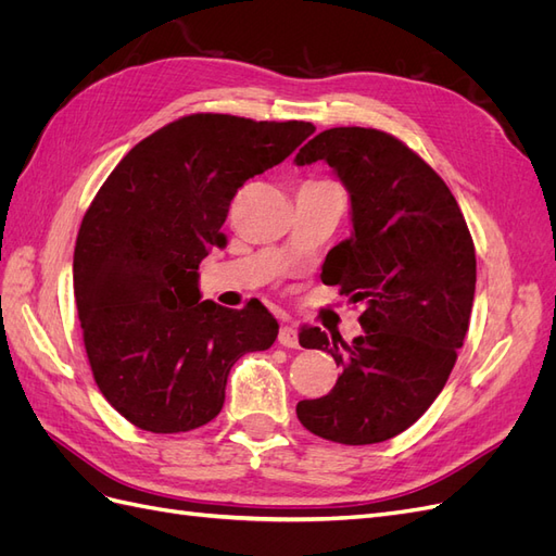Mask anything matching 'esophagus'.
Wrapping results in <instances>:
<instances>
[{"label": "esophagus", "instance_id": "obj_1", "mask_svg": "<svg viewBox=\"0 0 556 556\" xmlns=\"http://www.w3.org/2000/svg\"><path fill=\"white\" fill-rule=\"evenodd\" d=\"M278 343L282 348H296L299 345V336H296V329L294 325H282L280 331H278Z\"/></svg>", "mask_w": 556, "mask_h": 556}]
</instances>
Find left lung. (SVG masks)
<instances>
[{"instance_id": "obj_1", "label": "left lung", "mask_w": 556, "mask_h": 556, "mask_svg": "<svg viewBox=\"0 0 556 556\" xmlns=\"http://www.w3.org/2000/svg\"><path fill=\"white\" fill-rule=\"evenodd\" d=\"M325 160L352 204V237L336 245L323 280L364 301L352 343L319 327L301 348L341 366L327 396L296 403L311 433L371 445L406 431L445 387L464 345L476 294V248L445 180L396 137L371 127L319 131L296 164Z\"/></svg>"}]
</instances>
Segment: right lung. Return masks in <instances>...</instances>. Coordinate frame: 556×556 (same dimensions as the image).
I'll return each instance as SVG.
<instances>
[{"mask_svg": "<svg viewBox=\"0 0 556 556\" xmlns=\"http://www.w3.org/2000/svg\"><path fill=\"white\" fill-rule=\"evenodd\" d=\"M315 127L192 113L134 146L83 215L74 296L99 392L134 427L192 431L223 410L231 366L271 348L276 317L199 301V264L225 248L241 185Z\"/></svg>", "mask_w": 556, "mask_h": 556, "instance_id": "obj_1", "label": "right lung"}]
</instances>
